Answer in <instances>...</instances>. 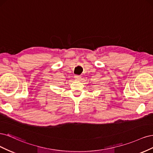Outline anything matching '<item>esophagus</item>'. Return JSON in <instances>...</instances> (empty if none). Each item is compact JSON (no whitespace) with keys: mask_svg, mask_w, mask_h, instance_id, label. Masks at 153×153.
I'll return each instance as SVG.
<instances>
[{"mask_svg":"<svg viewBox=\"0 0 153 153\" xmlns=\"http://www.w3.org/2000/svg\"><path fill=\"white\" fill-rule=\"evenodd\" d=\"M75 78L76 80H80L81 76L80 75H75Z\"/></svg>","mask_w":153,"mask_h":153,"instance_id":"esophagus-1","label":"esophagus"}]
</instances>
